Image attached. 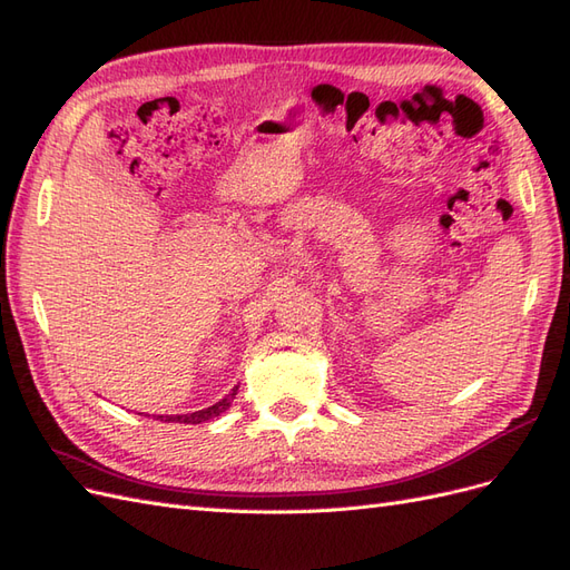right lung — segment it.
<instances>
[{"instance_id":"add662e5","label":"right lung","mask_w":570,"mask_h":570,"mask_svg":"<svg viewBox=\"0 0 570 570\" xmlns=\"http://www.w3.org/2000/svg\"><path fill=\"white\" fill-rule=\"evenodd\" d=\"M237 387H239V385H235L226 396H223L220 402H216V404H212V406L199 409V411H195V413H183V416H159V421H164V423H204V421H212V419L220 416V413L233 404L235 394H237Z\"/></svg>"}]
</instances>
